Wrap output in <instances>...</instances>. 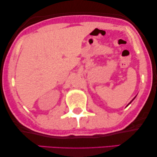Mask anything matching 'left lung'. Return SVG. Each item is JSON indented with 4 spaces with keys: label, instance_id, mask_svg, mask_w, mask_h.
I'll list each match as a JSON object with an SVG mask.
<instances>
[{
    "label": "left lung",
    "instance_id": "1",
    "mask_svg": "<svg viewBox=\"0 0 157 157\" xmlns=\"http://www.w3.org/2000/svg\"><path fill=\"white\" fill-rule=\"evenodd\" d=\"M136 98V96H135V97H134V98H133V99H132V101H130V103H129V104H128V105H127V106H128V105H129V104H131V103H132V101H133V100H134V98Z\"/></svg>",
    "mask_w": 157,
    "mask_h": 157
}]
</instances>
